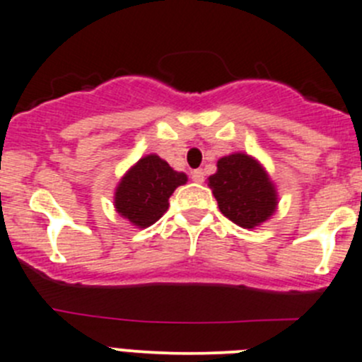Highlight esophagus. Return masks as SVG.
I'll list each match as a JSON object with an SVG mask.
<instances>
[{
	"instance_id": "obj_1",
	"label": "esophagus",
	"mask_w": 362,
	"mask_h": 362,
	"mask_svg": "<svg viewBox=\"0 0 362 362\" xmlns=\"http://www.w3.org/2000/svg\"><path fill=\"white\" fill-rule=\"evenodd\" d=\"M191 178L194 182H198V184H202V182L205 180V171L204 170H194L191 173Z\"/></svg>"
}]
</instances>
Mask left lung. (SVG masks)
<instances>
[{
    "label": "left lung",
    "instance_id": "obj_1",
    "mask_svg": "<svg viewBox=\"0 0 362 362\" xmlns=\"http://www.w3.org/2000/svg\"><path fill=\"white\" fill-rule=\"evenodd\" d=\"M223 216L243 228L268 221L279 205V192L264 165L243 151L218 160V171L207 178Z\"/></svg>",
    "mask_w": 362,
    "mask_h": 362
}]
</instances>
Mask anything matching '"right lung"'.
<instances>
[{"instance_id":"obj_1","label":"right lung","mask_w":362,"mask_h":362,"mask_svg":"<svg viewBox=\"0 0 362 362\" xmlns=\"http://www.w3.org/2000/svg\"><path fill=\"white\" fill-rule=\"evenodd\" d=\"M185 182L187 175L175 171L164 158L144 155L121 177L114 192V207L134 227H151L168 211L175 189Z\"/></svg>"}]
</instances>
